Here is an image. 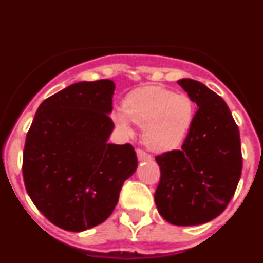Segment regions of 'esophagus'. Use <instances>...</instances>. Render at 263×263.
<instances>
[{
  "instance_id": "obj_1",
  "label": "esophagus",
  "mask_w": 263,
  "mask_h": 263,
  "mask_svg": "<svg viewBox=\"0 0 263 263\" xmlns=\"http://www.w3.org/2000/svg\"><path fill=\"white\" fill-rule=\"evenodd\" d=\"M137 157H138L139 160H152V155L145 153L141 148H137Z\"/></svg>"
}]
</instances>
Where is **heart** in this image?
<instances>
[{
	"instance_id": "obj_1",
	"label": "heart",
	"mask_w": 263,
	"mask_h": 263,
	"mask_svg": "<svg viewBox=\"0 0 263 263\" xmlns=\"http://www.w3.org/2000/svg\"><path fill=\"white\" fill-rule=\"evenodd\" d=\"M195 116L192 100L162 87H143L127 95L124 109L113 111V121L132 133V121L142 126V141L150 150L178 147L190 132Z\"/></svg>"
}]
</instances>
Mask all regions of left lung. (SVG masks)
I'll return each instance as SVG.
<instances>
[{
	"mask_svg": "<svg viewBox=\"0 0 263 263\" xmlns=\"http://www.w3.org/2000/svg\"><path fill=\"white\" fill-rule=\"evenodd\" d=\"M178 84L199 106L180 150L155 157L160 180L154 199L170 224L200 225L217 217L236 191L242 170L238 126L220 96L203 83Z\"/></svg>",
	"mask_w": 263,
	"mask_h": 263,
	"instance_id": "obj_1",
	"label": "left lung"
}]
</instances>
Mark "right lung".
I'll return each mask as SVG.
<instances>
[{
  "label": "right lung",
  "instance_id": "obj_1",
  "mask_svg": "<svg viewBox=\"0 0 263 263\" xmlns=\"http://www.w3.org/2000/svg\"><path fill=\"white\" fill-rule=\"evenodd\" d=\"M111 80L80 81L39 105L26 136L22 174L30 199L53 225L81 232L105 221L137 168L130 143H108Z\"/></svg>",
  "mask_w": 263,
  "mask_h": 263
}]
</instances>
